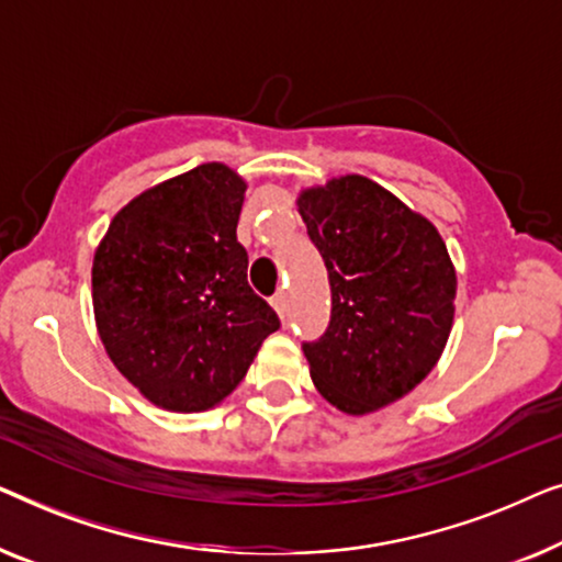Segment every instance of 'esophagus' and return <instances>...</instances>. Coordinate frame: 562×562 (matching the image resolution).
Listing matches in <instances>:
<instances>
[{
  "instance_id": "34e87169",
  "label": "esophagus",
  "mask_w": 562,
  "mask_h": 562,
  "mask_svg": "<svg viewBox=\"0 0 562 562\" xmlns=\"http://www.w3.org/2000/svg\"><path fill=\"white\" fill-rule=\"evenodd\" d=\"M271 304H273V310L279 312L281 319L286 317V314H289V296H286V291H276L273 299H271Z\"/></svg>"
}]
</instances>
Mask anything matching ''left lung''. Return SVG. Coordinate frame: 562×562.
<instances>
[{
	"instance_id": "1",
	"label": "left lung",
	"mask_w": 562,
	"mask_h": 562,
	"mask_svg": "<svg viewBox=\"0 0 562 562\" xmlns=\"http://www.w3.org/2000/svg\"><path fill=\"white\" fill-rule=\"evenodd\" d=\"M327 266L333 314L304 342L314 386L345 414L398 402L440 360L456 317V268L437 227L366 176L296 199Z\"/></svg>"
}]
</instances>
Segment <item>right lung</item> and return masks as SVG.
Segmentation results:
<instances>
[{
    "instance_id": "obj_1",
    "label": "right lung",
    "mask_w": 562,
    "mask_h": 562,
    "mask_svg": "<svg viewBox=\"0 0 562 562\" xmlns=\"http://www.w3.org/2000/svg\"><path fill=\"white\" fill-rule=\"evenodd\" d=\"M245 181L202 164L122 206L91 266V302L106 356L156 406H217L279 314L248 286L237 243Z\"/></svg>"
}]
</instances>
